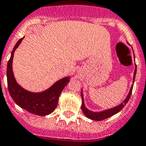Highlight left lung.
Here are the masks:
<instances>
[{"label":"left lung","mask_w":146,"mask_h":146,"mask_svg":"<svg viewBox=\"0 0 146 146\" xmlns=\"http://www.w3.org/2000/svg\"><path fill=\"white\" fill-rule=\"evenodd\" d=\"M136 65L135 66V70H134V74H133V82H134V80H135V76H136ZM133 84L132 85L131 88H130V90H129V93L127 95V98H125V100L123 102L117 106L114 107V108H112L107 109V110H104V111H98V112H94V111H89V109L87 108L86 105H85L84 103V98H83V95H82V92H81V97H82V106H81V109L82 110V112L84 113L86 117H87L89 119L93 120H96V121H99V120H103L104 119H107V118L110 117L111 116L114 115L117 113H118L119 111H121L123 107L125 106V104H127L128 101H129V98L131 96L132 94V90H133Z\"/></svg>","instance_id":"left-lung-1"}]
</instances>
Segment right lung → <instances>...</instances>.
<instances>
[{"label":"right lung","mask_w":146,"mask_h":146,"mask_svg":"<svg viewBox=\"0 0 146 146\" xmlns=\"http://www.w3.org/2000/svg\"><path fill=\"white\" fill-rule=\"evenodd\" d=\"M23 38H20L15 44L10 60H8L7 67L8 90L15 103L23 109L36 115H48L56 108L60 95L70 82V76L60 79L50 88L42 92H32L20 86L15 80L12 64L15 50L19 47Z\"/></svg>","instance_id":"1"}]
</instances>
